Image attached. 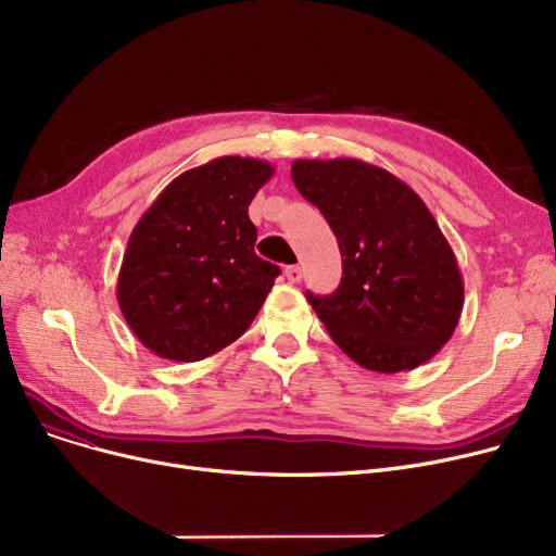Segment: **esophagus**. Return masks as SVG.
Listing matches in <instances>:
<instances>
[{
	"instance_id": "esophagus-1",
	"label": "esophagus",
	"mask_w": 556,
	"mask_h": 556,
	"mask_svg": "<svg viewBox=\"0 0 556 556\" xmlns=\"http://www.w3.org/2000/svg\"><path fill=\"white\" fill-rule=\"evenodd\" d=\"M283 273H286V279L290 283H298L302 279V268L300 266H288Z\"/></svg>"
}]
</instances>
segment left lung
I'll use <instances>...</instances> for the list:
<instances>
[{"label":"left lung","mask_w":556,"mask_h":556,"mask_svg":"<svg viewBox=\"0 0 556 556\" xmlns=\"http://www.w3.org/2000/svg\"><path fill=\"white\" fill-rule=\"evenodd\" d=\"M290 175L340 245L336 293H306L331 340L378 374L428 363L459 323L464 281L426 202L390 170L352 157L295 160Z\"/></svg>","instance_id":"8db88e82"}]
</instances>
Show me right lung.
<instances>
[{"instance_id": "add662e5", "label": "right lung", "mask_w": 556, "mask_h": 556, "mask_svg": "<svg viewBox=\"0 0 556 556\" xmlns=\"http://www.w3.org/2000/svg\"><path fill=\"white\" fill-rule=\"evenodd\" d=\"M275 166L225 155L178 175L137 220L116 300L139 342L195 363L239 340L279 268L254 254L248 207Z\"/></svg>"}]
</instances>
